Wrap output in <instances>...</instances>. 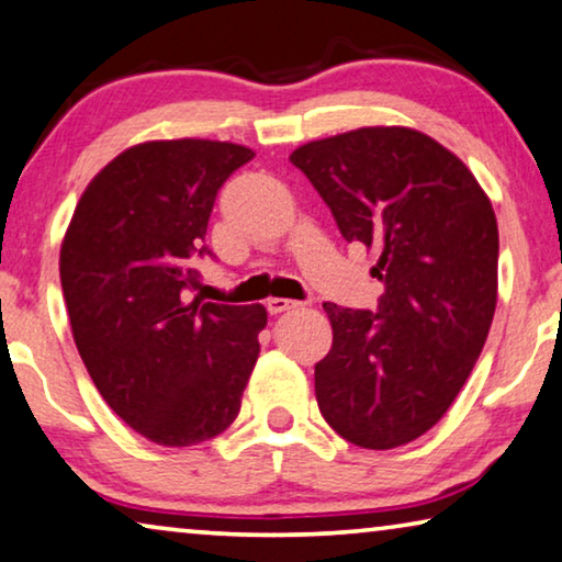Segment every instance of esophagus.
Masks as SVG:
<instances>
[{"mask_svg": "<svg viewBox=\"0 0 562 562\" xmlns=\"http://www.w3.org/2000/svg\"><path fill=\"white\" fill-rule=\"evenodd\" d=\"M297 307L295 300H288V297H270L267 300V310H270V315H280L284 310H292Z\"/></svg>", "mask_w": 562, "mask_h": 562, "instance_id": "1", "label": "esophagus"}]
</instances>
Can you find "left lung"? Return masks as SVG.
Instances as JSON below:
<instances>
[{
    "mask_svg": "<svg viewBox=\"0 0 562 562\" xmlns=\"http://www.w3.org/2000/svg\"><path fill=\"white\" fill-rule=\"evenodd\" d=\"M348 241L375 249L379 310L323 303L330 353L315 398L335 431L393 449L431 429L472 373L497 305L495 209L437 140L371 125L292 150Z\"/></svg>",
    "mask_w": 562,
    "mask_h": 562,
    "instance_id": "left-lung-1",
    "label": "left lung"
}]
</instances>
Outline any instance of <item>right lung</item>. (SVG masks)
Returning <instances> with one entry per match:
<instances>
[{"mask_svg": "<svg viewBox=\"0 0 562 562\" xmlns=\"http://www.w3.org/2000/svg\"><path fill=\"white\" fill-rule=\"evenodd\" d=\"M255 150L224 140L125 148L75 206L60 282L78 353L105 404L161 447H194L237 418L262 305L191 300L216 191Z\"/></svg>", "mask_w": 562, "mask_h": 562, "instance_id": "1", "label": "right lung"}]
</instances>
